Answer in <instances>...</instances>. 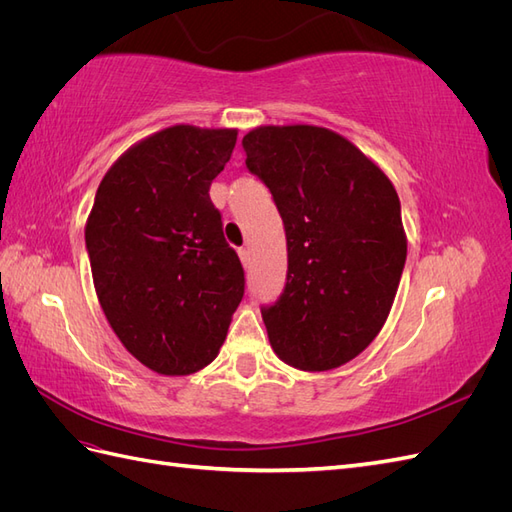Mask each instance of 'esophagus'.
<instances>
[{
    "mask_svg": "<svg viewBox=\"0 0 512 512\" xmlns=\"http://www.w3.org/2000/svg\"><path fill=\"white\" fill-rule=\"evenodd\" d=\"M239 258L243 262V267H250L252 256H250V250H247V247H239Z\"/></svg>",
    "mask_w": 512,
    "mask_h": 512,
    "instance_id": "esophagus-1",
    "label": "esophagus"
}]
</instances>
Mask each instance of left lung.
Masks as SVG:
<instances>
[{
  "label": "left lung",
  "instance_id": "obj_1",
  "mask_svg": "<svg viewBox=\"0 0 512 512\" xmlns=\"http://www.w3.org/2000/svg\"><path fill=\"white\" fill-rule=\"evenodd\" d=\"M243 151L286 230V286L260 307L269 342L305 371L344 365L380 333L406 265L393 183L327 128L262 126Z\"/></svg>",
  "mask_w": 512,
  "mask_h": 512
}]
</instances>
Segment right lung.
Segmentation results:
<instances>
[{"label":"right lung","mask_w":512,"mask_h":512,"mask_svg":"<svg viewBox=\"0 0 512 512\" xmlns=\"http://www.w3.org/2000/svg\"><path fill=\"white\" fill-rule=\"evenodd\" d=\"M235 143L237 130L194 126L145 138L108 168L85 226L108 324L164 376L209 365L243 299L241 260L209 196Z\"/></svg>","instance_id":"add662e5"}]
</instances>
